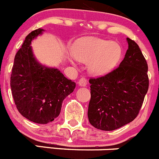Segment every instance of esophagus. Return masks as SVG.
Segmentation results:
<instances>
[{
  "instance_id": "obj_1",
  "label": "esophagus",
  "mask_w": 159,
  "mask_h": 159,
  "mask_svg": "<svg viewBox=\"0 0 159 159\" xmlns=\"http://www.w3.org/2000/svg\"><path fill=\"white\" fill-rule=\"evenodd\" d=\"M88 84V81L85 78H80V80L78 81V84H79L81 87H85Z\"/></svg>"
}]
</instances>
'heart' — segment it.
Here are the masks:
<instances>
[{
  "mask_svg": "<svg viewBox=\"0 0 159 159\" xmlns=\"http://www.w3.org/2000/svg\"><path fill=\"white\" fill-rule=\"evenodd\" d=\"M122 50L116 42L97 37L80 39L72 50L74 57L88 63L89 73L95 76H104L112 71L120 59Z\"/></svg>",
  "mask_w": 159,
  "mask_h": 159,
  "instance_id": "1",
  "label": "heart"
}]
</instances>
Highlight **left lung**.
I'll list each match as a JSON object with an SVG mask.
<instances>
[{"label": "left lung", "mask_w": 159, "mask_h": 159, "mask_svg": "<svg viewBox=\"0 0 159 159\" xmlns=\"http://www.w3.org/2000/svg\"><path fill=\"white\" fill-rule=\"evenodd\" d=\"M128 50L119 67L89 80V123L102 130H114L132 122L148 90V64L138 44L127 38Z\"/></svg>", "instance_id": "left-lung-1"}]
</instances>
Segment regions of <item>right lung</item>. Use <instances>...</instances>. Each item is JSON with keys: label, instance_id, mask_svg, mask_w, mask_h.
<instances>
[{"label": "right lung", "instance_id": "add662e5", "mask_svg": "<svg viewBox=\"0 0 159 159\" xmlns=\"http://www.w3.org/2000/svg\"><path fill=\"white\" fill-rule=\"evenodd\" d=\"M43 32L35 29L25 37L15 57L11 75V89L18 112L40 124L52 122L59 116L63 101L76 86L59 69L47 67L35 58L31 43Z\"/></svg>", "mask_w": 159, "mask_h": 159}]
</instances>
